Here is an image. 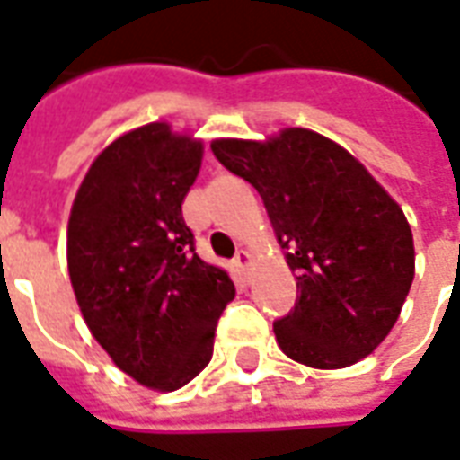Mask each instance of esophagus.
<instances>
[{"label":"esophagus","mask_w":460,"mask_h":460,"mask_svg":"<svg viewBox=\"0 0 460 460\" xmlns=\"http://www.w3.org/2000/svg\"><path fill=\"white\" fill-rule=\"evenodd\" d=\"M234 265H236V270H239V273L246 275L248 270H251V265H253V256H251L248 251H239L236 258H234Z\"/></svg>","instance_id":"obj_1"}]
</instances>
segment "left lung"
Returning <instances> with one entry per match:
<instances>
[{"mask_svg":"<svg viewBox=\"0 0 460 460\" xmlns=\"http://www.w3.org/2000/svg\"><path fill=\"white\" fill-rule=\"evenodd\" d=\"M214 155L256 187L297 278V302L273 324L288 358L349 368L385 341L414 280L402 207L343 146L309 128L265 141L214 138Z\"/></svg>","mask_w":460,"mask_h":460,"instance_id":"1","label":"left lung"}]
</instances>
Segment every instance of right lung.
Returning a JSON list of instances; mask_svg holds the SVG:
<instances>
[{
  "label": "right lung",
  "mask_w": 460,
  "mask_h": 460,
  "mask_svg": "<svg viewBox=\"0 0 460 460\" xmlns=\"http://www.w3.org/2000/svg\"><path fill=\"white\" fill-rule=\"evenodd\" d=\"M202 138L151 121L92 161L67 219V273L90 334L136 383L172 393L212 360L236 290L204 263L182 219Z\"/></svg>",
  "instance_id": "obj_1"
}]
</instances>
